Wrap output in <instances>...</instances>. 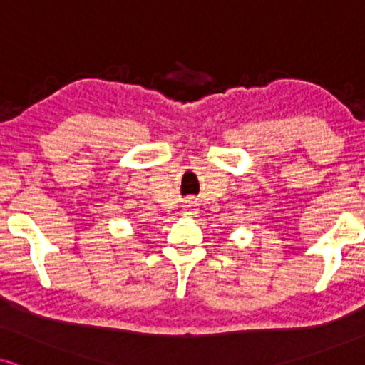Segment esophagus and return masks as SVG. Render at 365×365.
<instances>
[{
  "instance_id": "esophagus-1",
  "label": "esophagus",
  "mask_w": 365,
  "mask_h": 365,
  "mask_svg": "<svg viewBox=\"0 0 365 365\" xmlns=\"http://www.w3.org/2000/svg\"><path fill=\"white\" fill-rule=\"evenodd\" d=\"M185 210H192V204H187L185 205Z\"/></svg>"
}]
</instances>
